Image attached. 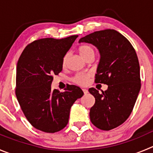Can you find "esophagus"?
Masks as SVG:
<instances>
[{"label":"esophagus","mask_w":153,"mask_h":153,"mask_svg":"<svg viewBox=\"0 0 153 153\" xmlns=\"http://www.w3.org/2000/svg\"><path fill=\"white\" fill-rule=\"evenodd\" d=\"M82 91H83L84 94H87L88 93V91L87 89H82Z\"/></svg>","instance_id":"1"}]
</instances>
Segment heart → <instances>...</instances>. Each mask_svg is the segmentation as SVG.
Wrapping results in <instances>:
<instances>
[{"label": "heart", "instance_id": "1", "mask_svg": "<svg viewBox=\"0 0 153 153\" xmlns=\"http://www.w3.org/2000/svg\"><path fill=\"white\" fill-rule=\"evenodd\" d=\"M79 52L81 56L83 57L84 59H85L87 56L90 55H94L95 54V51H94V48L90 45H83L79 48ZM68 54H65V56L62 60V65L65 66L66 65L67 59H68ZM90 77V74L86 73H79L78 75H75L73 78V81L75 83L80 85H85L88 84V78Z\"/></svg>", "mask_w": 153, "mask_h": 153}]
</instances>
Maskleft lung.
Here are the masks:
<instances>
[{"label": "left lung", "instance_id": "obj_1", "mask_svg": "<svg viewBox=\"0 0 153 153\" xmlns=\"http://www.w3.org/2000/svg\"><path fill=\"white\" fill-rule=\"evenodd\" d=\"M78 42L97 48L100 59L95 81L108 85L102 93L94 88L89 89L95 98L90 110L91 122L103 131L117 128L130 116L140 90L136 51L125 36L113 29L94 31Z\"/></svg>", "mask_w": 153, "mask_h": 153}]
</instances>
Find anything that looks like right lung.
Segmentation results:
<instances>
[{
    "label": "right lung",
    "mask_w": 153,
    "mask_h": 153,
    "mask_svg": "<svg viewBox=\"0 0 153 153\" xmlns=\"http://www.w3.org/2000/svg\"><path fill=\"white\" fill-rule=\"evenodd\" d=\"M77 38L37 40L27 45L17 62L16 98L30 124L44 132L63 129L71 107L84 95L75 85H69L64 92L51 90L53 75L62 70L64 56Z\"/></svg>",
    "instance_id": "1"
}]
</instances>
